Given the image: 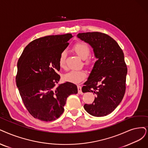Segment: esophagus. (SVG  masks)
I'll list each match as a JSON object with an SVG mask.
<instances>
[{"mask_svg": "<svg viewBox=\"0 0 148 148\" xmlns=\"http://www.w3.org/2000/svg\"><path fill=\"white\" fill-rule=\"evenodd\" d=\"M78 93L79 94H82V90H81V86H78Z\"/></svg>", "mask_w": 148, "mask_h": 148, "instance_id": "34e87169", "label": "esophagus"}]
</instances>
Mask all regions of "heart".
<instances>
[{
	"label": "heart",
	"instance_id": "1",
	"mask_svg": "<svg viewBox=\"0 0 148 148\" xmlns=\"http://www.w3.org/2000/svg\"><path fill=\"white\" fill-rule=\"evenodd\" d=\"M73 50L81 58L84 60V64L86 66H90L92 63L90 58H87L90 54V48L87 44L84 42H78L73 47ZM66 52L62 51L59 58V65L62 69L66 67ZM87 77V73L83 70H71L65 73L63 76L64 79L73 84H79L83 81Z\"/></svg>",
	"mask_w": 148,
	"mask_h": 148
}]
</instances>
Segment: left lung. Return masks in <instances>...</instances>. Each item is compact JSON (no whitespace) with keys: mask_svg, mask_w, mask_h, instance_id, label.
Here are the masks:
<instances>
[{"mask_svg":"<svg viewBox=\"0 0 148 148\" xmlns=\"http://www.w3.org/2000/svg\"><path fill=\"white\" fill-rule=\"evenodd\" d=\"M77 37L92 47L98 59L82 88V92H93L95 97L93 103L84 104V108L93 116H106L125 95L127 69L123 51L113 38L103 33H82Z\"/></svg>","mask_w":148,"mask_h":148,"instance_id":"1","label":"left lung"}]
</instances>
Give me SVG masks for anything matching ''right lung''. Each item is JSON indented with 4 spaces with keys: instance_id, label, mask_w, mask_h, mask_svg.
<instances>
[{
    "instance_id": "right-lung-1",
    "label": "right lung",
    "mask_w": 148,
    "mask_h": 148,
    "mask_svg": "<svg viewBox=\"0 0 148 148\" xmlns=\"http://www.w3.org/2000/svg\"><path fill=\"white\" fill-rule=\"evenodd\" d=\"M73 37L72 34L51 35L35 39L23 50L17 62L16 86L25 108L35 119L56 120L63 113L67 97L78 93L77 86L60 79L59 58Z\"/></svg>"
}]
</instances>
